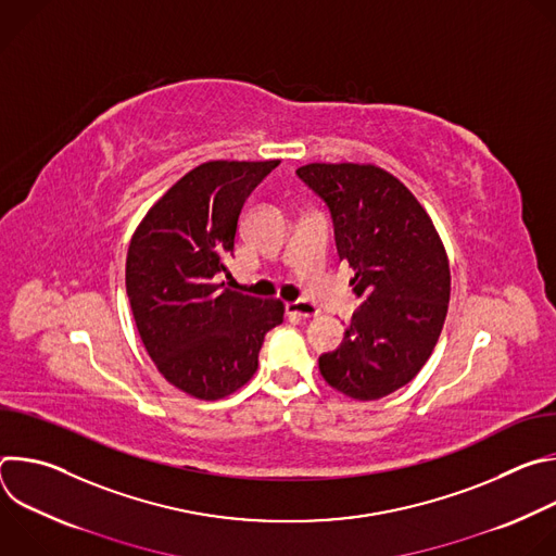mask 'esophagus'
Segmentation results:
<instances>
[{
  "instance_id": "esophagus-1",
  "label": "esophagus",
  "mask_w": 556,
  "mask_h": 556,
  "mask_svg": "<svg viewBox=\"0 0 556 556\" xmlns=\"http://www.w3.org/2000/svg\"><path fill=\"white\" fill-rule=\"evenodd\" d=\"M286 307H288L290 314L301 316V319H309V316L321 314V307L316 305V303H312V301H292V303H288Z\"/></svg>"
}]
</instances>
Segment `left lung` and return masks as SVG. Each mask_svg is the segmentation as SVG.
<instances>
[{
  "label": "left lung",
  "instance_id": "8db88e82",
  "mask_svg": "<svg viewBox=\"0 0 556 556\" xmlns=\"http://www.w3.org/2000/svg\"><path fill=\"white\" fill-rule=\"evenodd\" d=\"M296 176L330 206L337 251L365 299L324 380L354 401H378L429 361L451 299V268L433 219L393 174L371 163H309Z\"/></svg>",
  "mask_w": 556,
  "mask_h": 556
}]
</instances>
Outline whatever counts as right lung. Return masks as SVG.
<instances>
[{"label": "right lung", "instance_id": "1", "mask_svg": "<svg viewBox=\"0 0 556 556\" xmlns=\"http://www.w3.org/2000/svg\"><path fill=\"white\" fill-rule=\"evenodd\" d=\"M279 161H208L185 174L136 226L125 286L140 341L167 382L219 401L257 371L283 301L217 281L235 255L247 198Z\"/></svg>", "mask_w": 556, "mask_h": 556}]
</instances>
